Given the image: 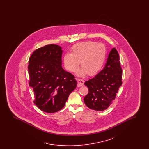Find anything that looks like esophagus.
<instances>
[{
    "mask_svg": "<svg viewBox=\"0 0 149 149\" xmlns=\"http://www.w3.org/2000/svg\"><path fill=\"white\" fill-rule=\"evenodd\" d=\"M77 82H78L77 86H78V87H80V86L84 85V81L83 80H82V79H78Z\"/></svg>",
    "mask_w": 149,
    "mask_h": 149,
    "instance_id": "esophagus-1",
    "label": "esophagus"
}]
</instances>
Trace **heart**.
Here are the masks:
<instances>
[{"label":"heart","mask_w":149,"mask_h":149,"mask_svg":"<svg viewBox=\"0 0 149 149\" xmlns=\"http://www.w3.org/2000/svg\"><path fill=\"white\" fill-rule=\"evenodd\" d=\"M106 56L105 46L102 43L87 41L77 43L72 46L71 54L63 57L65 68L69 72H75L80 65L82 67L78 72L80 76L97 74L103 67Z\"/></svg>","instance_id":"b5f03b06"}]
</instances>
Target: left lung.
Returning <instances> with one entry per match:
<instances>
[{
    "label": "left lung",
    "mask_w": 149,
    "mask_h": 149,
    "mask_svg": "<svg viewBox=\"0 0 149 149\" xmlns=\"http://www.w3.org/2000/svg\"><path fill=\"white\" fill-rule=\"evenodd\" d=\"M122 69L117 50L110 51L104 69L94 78L85 81L89 89L84 102L90 109L103 111L106 110L116 98L122 82Z\"/></svg>",
    "instance_id": "1"
}]
</instances>
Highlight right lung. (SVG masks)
<instances>
[{"label": "right lung", "instance_id": "1", "mask_svg": "<svg viewBox=\"0 0 149 149\" xmlns=\"http://www.w3.org/2000/svg\"><path fill=\"white\" fill-rule=\"evenodd\" d=\"M63 50L50 44L36 50L29 58V85L33 88L34 103L46 113H55L64 107L77 81L61 66Z\"/></svg>", "mask_w": 149, "mask_h": 149}]
</instances>
